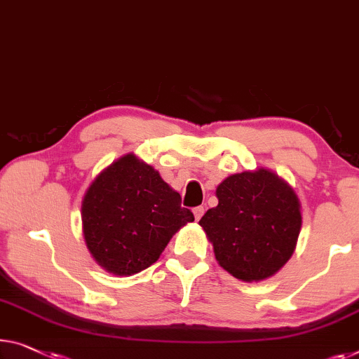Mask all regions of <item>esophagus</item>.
I'll return each instance as SVG.
<instances>
[{
    "label": "esophagus",
    "instance_id": "34e87169",
    "mask_svg": "<svg viewBox=\"0 0 359 359\" xmlns=\"http://www.w3.org/2000/svg\"><path fill=\"white\" fill-rule=\"evenodd\" d=\"M203 212H205V208H203V206H196V208H194V214H195V219H196V221H200L201 216H203Z\"/></svg>",
    "mask_w": 359,
    "mask_h": 359
}]
</instances>
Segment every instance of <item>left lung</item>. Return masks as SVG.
<instances>
[{
  "label": "left lung",
  "mask_w": 359,
  "mask_h": 359,
  "mask_svg": "<svg viewBox=\"0 0 359 359\" xmlns=\"http://www.w3.org/2000/svg\"><path fill=\"white\" fill-rule=\"evenodd\" d=\"M217 206L200 226L217 263L243 282L274 276L292 258L302 231L295 191L269 169L229 175L216 189Z\"/></svg>",
  "instance_id": "left-lung-1"
}]
</instances>
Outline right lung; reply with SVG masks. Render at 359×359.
<instances>
[{
	"label": "right lung",
	"instance_id": "1",
	"mask_svg": "<svg viewBox=\"0 0 359 359\" xmlns=\"http://www.w3.org/2000/svg\"><path fill=\"white\" fill-rule=\"evenodd\" d=\"M158 170L135 154L98 174L82 201V227L90 253L114 276H132L156 263L172 235L194 212Z\"/></svg>",
	"mask_w": 359,
	"mask_h": 359
}]
</instances>
